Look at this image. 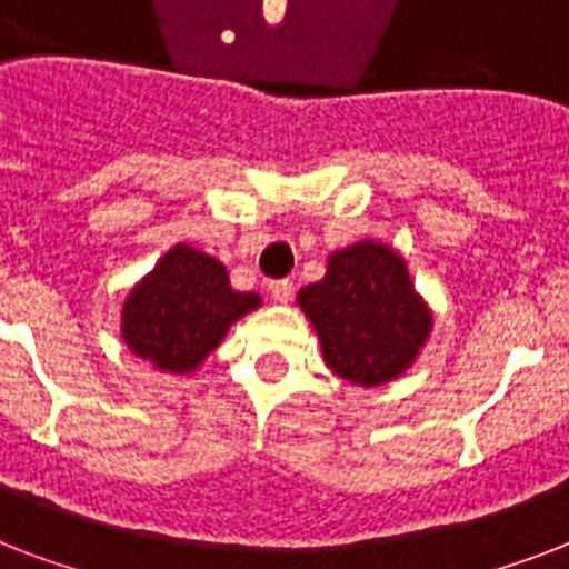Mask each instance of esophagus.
Listing matches in <instances>:
<instances>
[{"label":"esophagus","mask_w":569,"mask_h":569,"mask_svg":"<svg viewBox=\"0 0 569 569\" xmlns=\"http://www.w3.org/2000/svg\"><path fill=\"white\" fill-rule=\"evenodd\" d=\"M268 292H271V298H274L277 303L292 301V283H289V280H274V283L268 286Z\"/></svg>","instance_id":"esophagus-1"}]
</instances>
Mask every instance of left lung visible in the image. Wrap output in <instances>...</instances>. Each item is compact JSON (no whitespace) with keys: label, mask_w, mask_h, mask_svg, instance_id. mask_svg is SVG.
<instances>
[{"label":"left lung","mask_w":569,"mask_h":569,"mask_svg":"<svg viewBox=\"0 0 569 569\" xmlns=\"http://www.w3.org/2000/svg\"><path fill=\"white\" fill-rule=\"evenodd\" d=\"M298 307L319 333L325 363L357 387L401 378L433 325L405 259L375 239L333 250L328 274L303 286Z\"/></svg>","instance_id":"obj_1"}]
</instances>
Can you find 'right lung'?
<instances>
[{
  "label": "right lung",
  "mask_w": 569,
  "mask_h": 569,
  "mask_svg": "<svg viewBox=\"0 0 569 569\" xmlns=\"http://www.w3.org/2000/svg\"><path fill=\"white\" fill-rule=\"evenodd\" d=\"M257 307L262 298L236 292L223 262L180 241L129 289L120 337L159 372L189 375L221 346L230 325Z\"/></svg>",
  "instance_id": "1"
}]
</instances>
